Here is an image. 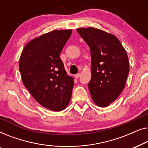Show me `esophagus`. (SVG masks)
I'll list each match as a JSON object with an SVG mask.
<instances>
[{"label": "esophagus", "instance_id": "34e87169", "mask_svg": "<svg viewBox=\"0 0 148 148\" xmlns=\"http://www.w3.org/2000/svg\"><path fill=\"white\" fill-rule=\"evenodd\" d=\"M74 76H75V78H78L80 76V73H78V74H75Z\"/></svg>", "mask_w": 148, "mask_h": 148}]
</instances>
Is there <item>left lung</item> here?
<instances>
[{
    "label": "left lung",
    "mask_w": 148,
    "mask_h": 148,
    "mask_svg": "<svg viewBox=\"0 0 148 148\" xmlns=\"http://www.w3.org/2000/svg\"><path fill=\"white\" fill-rule=\"evenodd\" d=\"M76 31L90 49L91 97L99 107H107L125 85L130 72L127 54L115 35L92 27Z\"/></svg>",
    "instance_id": "obj_1"
}]
</instances>
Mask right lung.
<instances>
[{
	"mask_svg": "<svg viewBox=\"0 0 148 148\" xmlns=\"http://www.w3.org/2000/svg\"><path fill=\"white\" fill-rule=\"evenodd\" d=\"M72 31L54 30L30 41L20 57L19 70L24 86L37 103L54 111L67 107L74 78L68 76L60 53Z\"/></svg>",
	"mask_w": 148,
	"mask_h": 148,
	"instance_id": "obj_1",
	"label": "right lung"
}]
</instances>
